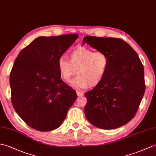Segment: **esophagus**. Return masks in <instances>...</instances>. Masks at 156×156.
Returning a JSON list of instances; mask_svg holds the SVG:
<instances>
[{
	"mask_svg": "<svg viewBox=\"0 0 156 156\" xmlns=\"http://www.w3.org/2000/svg\"><path fill=\"white\" fill-rule=\"evenodd\" d=\"M76 94L78 96H84V93L80 92V91H76Z\"/></svg>",
	"mask_w": 156,
	"mask_h": 156,
	"instance_id": "1",
	"label": "esophagus"
}]
</instances>
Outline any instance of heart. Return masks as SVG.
Masks as SVG:
<instances>
[{
	"label": "heart",
	"instance_id": "obj_1",
	"mask_svg": "<svg viewBox=\"0 0 156 156\" xmlns=\"http://www.w3.org/2000/svg\"><path fill=\"white\" fill-rule=\"evenodd\" d=\"M109 66V58L101 51L94 52L84 46H79L69 54V60L60 56L57 68L62 79L70 82L77 70L78 76L71 82L76 88L84 89L95 86L102 80Z\"/></svg>",
	"mask_w": 156,
	"mask_h": 156
}]
</instances>
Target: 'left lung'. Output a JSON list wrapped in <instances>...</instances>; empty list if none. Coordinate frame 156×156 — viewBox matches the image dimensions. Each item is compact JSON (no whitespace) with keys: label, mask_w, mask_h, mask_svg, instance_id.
<instances>
[{"label":"left lung","mask_w":156,"mask_h":156,"mask_svg":"<svg viewBox=\"0 0 156 156\" xmlns=\"http://www.w3.org/2000/svg\"><path fill=\"white\" fill-rule=\"evenodd\" d=\"M85 43L109 58L102 80L84 94L86 117L100 129L121 127L134 117L144 96L143 65L135 50L122 39L88 36L83 39Z\"/></svg>","instance_id":"obj_1"}]
</instances>
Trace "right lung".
I'll list each match as a JSON object with an SVG mask.
<instances>
[{
  "label": "right lung",
  "mask_w": 156,
  "mask_h": 156,
  "mask_svg": "<svg viewBox=\"0 0 156 156\" xmlns=\"http://www.w3.org/2000/svg\"><path fill=\"white\" fill-rule=\"evenodd\" d=\"M78 34L40 37L19 54L10 74L11 101L18 115L41 132L60 127L77 95L61 80L58 59Z\"/></svg>",
  "instance_id": "add662e5"
}]
</instances>
